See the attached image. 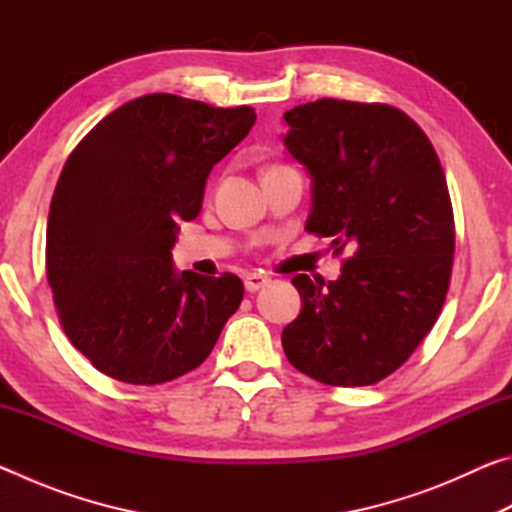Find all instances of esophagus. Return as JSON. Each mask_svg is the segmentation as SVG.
I'll return each instance as SVG.
<instances>
[{"mask_svg": "<svg viewBox=\"0 0 512 512\" xmlns=\"http://www.w3.org/2000/svg\"><path fill=\"white\" fill-rule=\"evenodd\" d=\"M268 282H271V277H266V275H259V273H250V275H246V280H244V287H246V291L255 293V291H259V289H264Z\"/></svg>", "mask_w": 512, "mask_h": 512, "instance_id": "34e87169", "label": "esophagus"}]
</instances>
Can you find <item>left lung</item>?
<instances>
[{
	"label": "left lung",
	"mask_w": 512,
	"mask_h": 512,
	"mask_svg": "<svg viewBox=\"0 0 512 512\" xmlns=\"http://www.w3.org/2000/svg\"><path fill=\"white\" fill-rule=\"evenodd\" d=\"M284 121V146L311 176L305 230L348 255L339 280H291L302 309L284 354L329 386L377 384L443 309L454 264L445 171L422 128L386 103L318 99Z\"/></svg>",
	"instance_id": "left-lung-1"
}]
</instances>
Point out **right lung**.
Returning a JSON list of instances; mask_svg holds the SVG:
<instances>
[{"label": "right lung", "mask_w": 512, "mask_h": 512, "mask_svg": "<svg viewBox=\"0 0 512 512\" xmlns=\"http://www.w3.org/2000/svg\"><path fill=\"white\" fill-rule=\"evenodd\" d=\"M250 106L144 94L69 155L49 207L47 280L67 339L124 384L201 366L241 305L237 275L178 273V223L203 207L212 167L255 124Z\"/></svg>", "instance_id": "obj_1"}]
</instances>
